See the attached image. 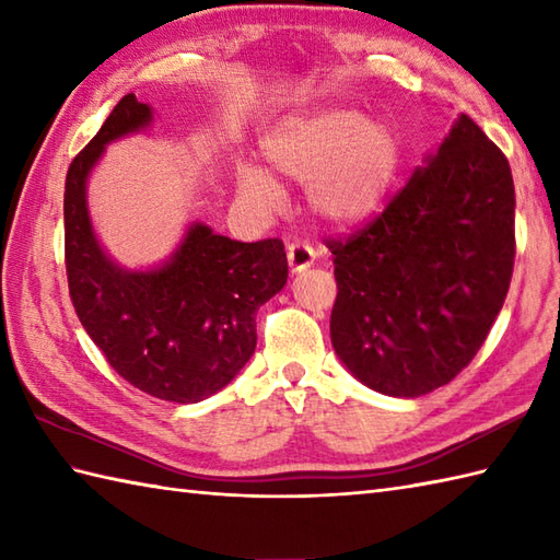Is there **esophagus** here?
<instances>
[{
    "instance_id": "34e87169",
    "label": "esophagus",
    "mask_w": 560,
    "mask_h": 560,
    "mask_svg": "<svg viewBox=\"0 0 560 560\" xmlns=\"http://www.w3.org/2000/svg\"><path fill=\"white\" fill-rule=\"evenodd\" d=\"M291 273H301L315 265V249L305 243H291L287 249Z\"/></svg>"
}]
</instances>
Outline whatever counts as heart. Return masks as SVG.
<instances>
[{
  "mask_svg": "<svg viewBox=\"0 0 560 560\" xmlns=\"http://www.w3.org/2000/svg\"><path fill=\"white\" fill-rule=\"evenodd\" d=\"M261 156L271 171L307 185V205L319 221L351 229L387 205L404 163V141L387 120L329 105L287 117L261 141ZM237 189L265 207H277L283 197L273 175L255 163L237 168Z\"/></svg>",
  "mask_w": 560,
  "mask_h": 560,
  "instance_id": "obj_1",
  "label": "heart"
}]
</instances>
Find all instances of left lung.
Returning <instances> with one entry per match:
<instances>
[{"mask_svg": "<svg viewBox=\"0 0 560 560\" xmlns=\"http://www.w3.org/2000/svg\"><path fill=\"white\" fill-rule=\"evenodd\" d=\"M327 247L339 361L380 395H428L469 365L505 303L515 265L508 159L459 113L387 209Z\"/></svg>", "mask_w": 560, "mask_h": 560, "instance_id": "obj_1", "label": "left lung"}]
</instances>
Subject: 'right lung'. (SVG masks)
Wrapping results in <instances>:
<instances>
[{
  "mask_svg": "<svg viewBox=\"0 0 560 560\" xmlns=\"http://www.w3.org/2000/svg\"><path fill=\"white\" fill-rule=\"evenodd\" d=\"M151 122V105L127 93L69 165V295L83 329L127 383L165 401L197 404L229 385L255 353V315L287 287L289 261L277 237L241 243L201 221L187 225L156 267L127 269L105 253L89 213V175L105 147Z\"/></svg>",
  "mask_w": 560,
  "mask_h": 560,
  "instance_id": "obj_1",
  "label": "right lung"
}]
</instances>
